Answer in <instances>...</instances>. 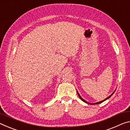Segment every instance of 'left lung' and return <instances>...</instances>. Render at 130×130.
Listing matches in <instances>:
<instances>
[{"instance_id":"1","label":"left lung","mask_w":130,"mask_h":130,"mask_svg":"<svg viewBox=\"0 0 130 130\" xmlns=\"http://www.w3.org/2000/svg\"><path fill=\"white\" fill-rule=\"evenodd\" d=\"M115 92V91H114V92H113V93L112 94H111L110 95H109V96H108V97H107L106 99H105V100H103V101H100V102H96V103H94V104H91V103H88V102H87V101H85V100H83V98H82V97H81V96H80V94H79V92H77V94H78V95H79V98H80V99H81V100H82V101H83V102H86V103H87V104H91V105H95V104H101V103H102V102H104V101H106V100H108V99H109V98L110 97V96H112V95L113 94H114V92Z\"/></svg>"}]
</instances>
